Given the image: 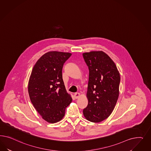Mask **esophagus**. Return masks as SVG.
<instances>
[{
	"label": "esophagus",
	"mask_w": 151,
	"mask_h": 151,
	"mask_svg": "<svg viewBox=\"0 0 151 151\" xmlns=\"http://www.w3.org/2000/svg\"><path fill=\"white\" fill-rule=\"evenodd\" d=\"M79 96H80V93L78 92H76L74 94V97H75V99H78Z\"/></svg>",
	"instance_id": "esophagus-1"
}]
</instances>
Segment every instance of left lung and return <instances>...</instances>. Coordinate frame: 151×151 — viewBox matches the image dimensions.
<instances>
[{
  "mask_svg": "<svg viewBox=\"0 0 151 151\" xmlns=\"http://www.w3.org/2000/svg\"><path fill=\"white\" fill-rule=\"evenodd\" d=\"M82 56L89 70L88 105L83 114L89 121L100 122L111 114L116 104L119 73L114 62L103 51L85 52Z\"/></svg>",
  "mask_w": 151,
  "mask_h": 151,
  "instance_id": "left-lung-1",
  "label": "left lung"
}]
</instances>
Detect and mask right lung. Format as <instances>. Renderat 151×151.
<instances>
[{
    "label": "right lung",
    "instance_id": "right-lung-1",
    "mask_svg": "<svg viewBox=\"0 0 151 151\" xmlns=\"http://www.w3.org/2000/svg\"><path fill=\"white\" fill-rule=\"evenodd\" d=\"M71 53L50 51L35 64L28 84L32 103L42 119L54 124L63 118L72 99L65 89L62 70Z\"/></svg>",
    "mask_w": 151,
    "mask_h": 151
}]
</instances>
